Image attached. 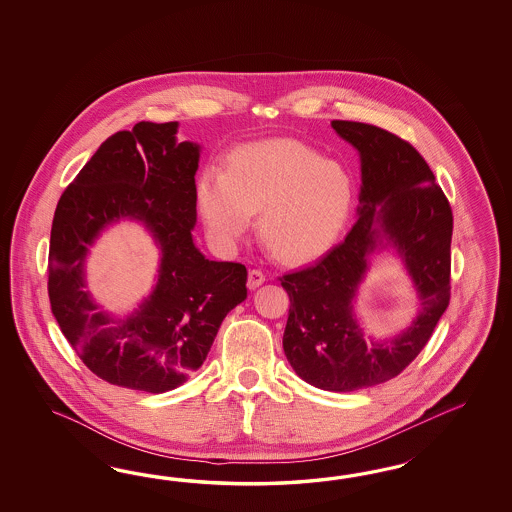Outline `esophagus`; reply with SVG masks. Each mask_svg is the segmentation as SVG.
I'll list each match as a JSON object with an SVG mask.
<instances>
[{"instance_id": "1", "label": "esophagus", "mask_w": 512, "mask_h": 512, "mask_svg": "<svg viewBox=\"0 0 512 512\" xmlns=\"http://www.w3.org/2000/svg\"><path fill=\"white\" fill-rule=\"evenodd\" d=\"M264 274L261 270H249L248 274V287L249 289H257L259 285L264 283Z\"/></svg>"}]
</instances>
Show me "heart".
<instances>
[{"label":"heart","instance_id":"b5f03b06","mask_svg":"<svg viewBox=\"0 0 512 512\" xmlns=\"http://www.w3.org/2000/svg\"><path fill=\"white\" fill-rule=\"evenodd\" d=\"M353 180L338 161L293 139L251 142L227 172L206 169L199 204L219 246H233L261 212L259 236L281 261H308L334 244L349 216Z\"/></svg>","mask_w":512,"mask_h":512}]
</instances>
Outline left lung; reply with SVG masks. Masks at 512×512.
Here are the masks:
<instances>
[{
	"instance_id": "8db88e82",
	"label": "left lung",
	"mask_w": 512,
	"mask_h": 512,
	"mask_svg": "<svg viewBox=\"0 0 512 512\" xmlns=\"http://www.w3.org/2000/svg\"><path fill=\"white\" fill-rule=\"evenodd\" d=\"M360 154L358 219L323 259L281 276L291 306L283 351L313 387L353 392L385 383L417 358L450 302L452 210L424 157L377 125L334 120ZM392 245L414 279L421 311L390 341L363 336L352 298L372 253Z\"/></svg>"
}]
</instances>
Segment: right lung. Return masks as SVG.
<instances>
[{
  "mask_svg": "<svg viewBox=\"0 0 512 512\" xmlns=\"http://www.w3.org/2000/svg\"><path fill=\"white\" fill-rule=\"evenodd\" d=\"M178 122H139L105 140L63 191L48 249V298L63 336L110 385L167 392L199 370L221 321L246 300L248 270L208 261L193 244L199 144ZM139 218L162 248L155 293L124 322L96 311L83 259L110 222Z\"/></svg>",
  "mask_w": 512,
  "mask_h": 512,
  "instance_id": "obj_1",
  "label": "right lung"
}]
</instances>
